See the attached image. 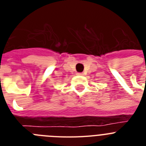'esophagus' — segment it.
<instances>
[{
    "mask_svg": "<svg viewBox=\"0 0 146 146\" xmlns=\"http://www.w3.org/2000/svg\"><path fill=\"white\" fill-rule=\"evenodd\" d=\"M77 74L79 76H82L83 75V73H82V72H78V73H77Z\"/></svg>",
    "mask_w": 146,
    "mask_h": 146,
    "instance_id": "obj_1",
    "label": "esophagus"
}]
</instances>
